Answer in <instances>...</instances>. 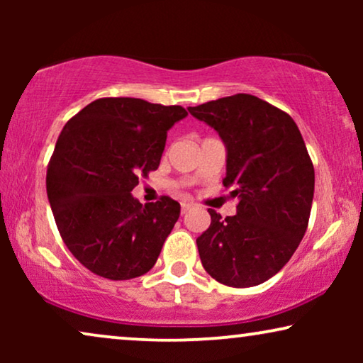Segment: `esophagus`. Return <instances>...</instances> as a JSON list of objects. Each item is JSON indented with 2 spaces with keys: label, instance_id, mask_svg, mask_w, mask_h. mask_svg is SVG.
Segmentation results:
<instances>
[{
  "label": "esophagus",
  "instance_id": "34e87169",
  "mask_svg": "<svg viewBox=\"0 0 363 363\" xmlns=\"http://www.w3.org/2000/svg\"><path fill=\"white\" fill-rule=\"evenodd\" d=\"M191 208V203H186V201H183L182 203V215H185V213L190 210Z\"/></svg>",
  "mask_w": 363,
  "mask_h": 363
}]
</instances>
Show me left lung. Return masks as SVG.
<instances>
[{"mask_svg": "<svg viewBox=\"0 0 363 363\" xmlns=\"http://www.w3.org/2000/svg\"><path fill=\"white\" fill-rule=\"evenodd\" d=\"M188 111L225 142L223 185L238 198L236 215L196 238L201 264L230 287L257 286L277 274L306 235L314 198V165L289 113L250 94L223 97Z\"/></svg>", "mask_w": 363, "mask_h": 363, "instance_id": "obj_1", "label": "left lung"}]
</instances>
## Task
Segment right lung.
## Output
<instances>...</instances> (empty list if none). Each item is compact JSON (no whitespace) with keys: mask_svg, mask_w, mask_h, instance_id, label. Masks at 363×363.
Instances as JSON below:
<instances>
[{"mask_svg":"<svg viewBox=\"0 0 363 363\" xmlns=\"http://www.w3.org/2000/svg\"><path fill=\"white\" fill-rule=\"evenodd\" d=\"M186 116L182 106L104 97L64 125L48 165V198L64 245L94 274L127 281L157 262L180 203L160 196L143 206L130 191L157 170L167 132Z\"/></svg>","mask_w":363,"mask_h":363,"instance_id":"right-lung-1","label":"right lung"}]
</instances>
